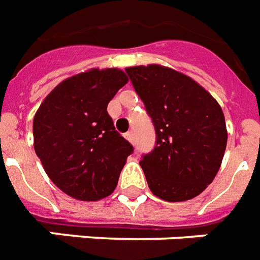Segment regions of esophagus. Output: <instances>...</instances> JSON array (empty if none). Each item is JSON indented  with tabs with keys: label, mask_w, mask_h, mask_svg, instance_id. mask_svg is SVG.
I'll list each match as a JSON object with an SVG mask.
<instances>
[{
	"label": "esophagus",
	"mask_w": 260,
	"mask_h": 260,
	"mask_svg": "<svg viewBox=\"0 0 260 260\" xmlns=\"http://www.w3.org/2000/svg\"><path fill=\"white\" fill-rule=\"evenodd\" d=\"M125 139L128 140L129 143H134L135 142V136H134V132L132 131H129V132H126L125 134Z\"/></svg>",
	"instance_id": "obj_1"
}]
</instances>
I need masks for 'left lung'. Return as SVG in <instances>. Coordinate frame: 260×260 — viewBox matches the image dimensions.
<instances>
[{"label": "left lung", "instance_id": "left-lung-1", "mask_svg": "<svg viewBox=\"0 0 260 260\" xmlns=\"http://www.w3.org/2000/svg\"><path fill=\"white\" fill-rule=\"evenodd\" d=\"M125 71L152 118L154 151L140 160L148 187L160 200L187 201L212 183L225 152V117L204 87L179 71L162 66Z\"/></svg>", "mask_w": 260, "mask_h": 260}]
</instances>
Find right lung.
<instances>
[{"label":"right lung","mask_w":260,"mask_h":260,"mask_svg":"<svg viewBox=\"0 0 260 260\" xmlns=\"http://www.w3.org/2000/svg\"><path fill=\"white\" fill-rule=\"evenodd\" d=\"M126 82L117 67L90 69L55 86L35 113V152L51 181L75 200L113 193L134 151L106 110Z\"/></svg>","instance_id":"add662e5"}]
</instances>
